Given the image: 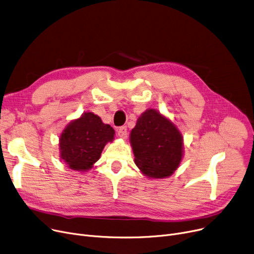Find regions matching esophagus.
Here are the masks:
<instances>
[{
    "label": "esophagus",
    "mask_w": 254,
    "mask_h": 254,
    "mask_svg": "<svg viewBox=\"0 0 254 254\" xmlns=\"http://www.w3.org/2000/svg\"><path fill=\"white\" fill-rule=\"evenodd\" d=\"M117 132H118V135L121 137V138H127L128 136V131H127V127L126 126H122V127H119L117 129Z\"/></svg>",
    "instance_id": "obj_1"
}]
</instances>
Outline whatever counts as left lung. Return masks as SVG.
<instances>
[{"mask_svg":"<svg viewBox=\"0 0 254 254\" xmlns=\"http://www.w3.org/2000/svg\"><path fill=\"white\" fill-rule=\"evenodd\" d=\"M134 162L151 179L170 177L183 158V136L171 120L149 108L130 132Z\"/></svg>","mask_w":254,"mask_h":254,"instance_id":"1","label":"left lung"}]
</instances>
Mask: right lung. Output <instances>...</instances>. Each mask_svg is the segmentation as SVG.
Listing matches in <instances>:
<instances>
[{
    "label": "right lung",
    "instance_id": "obj_1",
    "mask_svg": "<svg viewBox=\"0 0 254 254\" xmlns=\"http://www.w3.org/2000/svg\"><path fill=\"white\" fill-rule=\"evenodd\" d=\"M115 138V130L91 112L71 121L60 136V157L73 171L86 172L98 161L107 142Z\"/></svg>",
    "mask_w": 254,
    "mask_h": 254
}]
</instances>
